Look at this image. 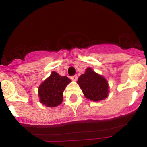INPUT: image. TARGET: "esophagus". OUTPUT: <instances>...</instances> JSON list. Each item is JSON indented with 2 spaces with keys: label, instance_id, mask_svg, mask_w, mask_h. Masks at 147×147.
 <instances>
[{
  "label": "esophagus",
  "instance_id": "esophagus-1",
  "mask_svg": "<svg viewBox=\"0 0 147 147\" xmlns=\"http://www.w3.org/2000/svg\"><path fill=\"white\" fill-rule=\"evenodd\" d=\"M77 76H76V75H74V76H72L71 77V80H73V81H76V80H77Z\"/></svg>",
  "mask_w": 147,
  "mask_h": 147
}]
</instances>
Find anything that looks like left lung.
<instances>
[{"instance_id":"left-lung-1","label":"left lung","mask_w":147,"mask_h":147,"mask_svg":"<svg viewBox=\"0 0 147 147\" xmlns=\"http://www.w3.org/2000/svg\"><path fill=\"white\" fill-rule=\"evenodd\" d=\"M77 83L87 98L98 102L107 98L108 94V83L103 76L95 73L91 68H88L82 74Z\"/></svg>"}]
</instances>
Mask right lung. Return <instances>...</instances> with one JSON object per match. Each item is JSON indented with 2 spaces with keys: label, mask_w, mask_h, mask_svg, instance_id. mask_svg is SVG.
Instances as JSON below:
<instances>
[{
  "label": "right lung",
  "mask_w": 147,
  "mask_h": 147,
  "mask_svg": "<svg viewBox=\"0 0 147 147\" xmlns=\"http://www.w3.org/2000/svg\"><path fill=\"white\" fill-rule=\"evenodd\" d=\"M71 80L67 76H61L57 73L53 71L40 85L38 95L40 102L47 107H57L62 102L63 91Z\"/></svg>",
  "instance_id": "right-lung-1"
}]
</instances>
